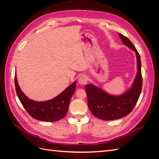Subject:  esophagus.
<instances>
[{"label": "esophagus", "mask_w": 159, "mask_h": 159, "mask_svg": "<svg viewBox=\"0 0 159 159\" xmlns=\"http://www.w3.org/2000/svg\"><path fill=\"white\" fill-rule=\"evenodd\" d=\"M88 82V78L86 75H81L78 77V82L81 84V85H85Z\"/></svg>", "instance_id": "esophagus-1"}]
</instances>
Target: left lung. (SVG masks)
Instances as JSON below:
<instances>
[{
    "instance_id": "8db88e82",
    "label": "left lung",
    "mask_w": 159,
    "mask_h": 159,
    "mask_svg": "<svg viewBox=\"0 0 159 159\" xmlns=\"http://www.w3.org/2000/svg\"><path fill=\"white\" fill-rule=\"evenodd\" d=\"M122 43L135 52L137 58V74L129 89L119 95L111 94L93 84H86L88 105L94 116L103 120H113L125 117L136 105L142 87V64L140 56L132 42L119 33Z\"/></svg>"
}]
</instances>
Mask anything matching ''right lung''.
Instances as JSON below:
<instances>
[{"instance_id": "add662e5", "label": "right lung", "mask_w": 159, "mask_h": 159, "mask_svg": "<svg viewBox=\"0 0 159 159\" xmlns=\"http://www.w3.org/2000/svg\"><path fill=\"white\" fill-rule=\"evenodd\" d=\"M15 85L17 97L27 112L33 118L45 122H55L64 118L68 111L69 105L76 89V81L50 100L36 101L30 99L21 90L17 82L16 73Z\"/></svg>"}]
</instances>
